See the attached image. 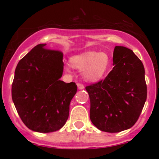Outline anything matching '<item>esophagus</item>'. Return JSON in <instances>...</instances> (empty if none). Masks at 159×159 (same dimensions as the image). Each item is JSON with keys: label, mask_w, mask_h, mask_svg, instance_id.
I'll return each mask as SVG.
<instances>
[{"label": "esophagus", "mask_w": 159, "mask_h": 159, "mask_svg": "<svg viewBox=\"0 0 159 159\" xmlns=\"http://www.w3.org/2000/svg\"><path fill=\"white\" fill-rule=\"evenodd\" d=\"M77 86H78V90H83V89L84 88V86L83 84H80V83H78Z\"/></svg>", "instance_id": "34e87169"}]
</instances>
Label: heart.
I'll use <instances>...</instances> for the list:
<instances>
[{"mask_svg": "<svg viewBox=\"0 0 159 159\" xmlns=\"http://www.w3.org/2000/svg\"><path fill=\"white\" fill-rule=\"evenodd\" d=\"M70 62L75 68L83 70L87 80L96 81L103 77L109 66L110 60L105 53L88 51L71 57ZM66 70L70 72L71 68L66 66Z\"/></svg>", "mask_w": 159, "mask_h": 159, "instance_id": "obj_1", "label": "heart"}]
</instances>
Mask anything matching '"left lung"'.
I'll return each mask as SVG.
<instances>
[{
  "mask_svg": "<svg viewBox=\"0 0 159 159\" xmlns=\"http://www.w3.org/2000/svg\"><path fill=\"white\" fill-rule=\"evenodd\" d=\"M112 70L104 81L86 87L90 100V118L103 132L130 129L139 118L147 100L143 63L131 49L116 46Z\"/></svg>",
  "mask_w": 159,
  "mask_h": 159,
  "instance_id": "obj_1",
  "label": "left lung"
}]
</instances>
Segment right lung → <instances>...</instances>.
<instances>
[{
    "label": "right lung",
    "instance_id": "right-lung-1",
    "mask_svg": "<svg viewBox=\"0 0 159 159\" xmlns=\"http://www.w3.org/2000/svg\"><path fill=\"white\" fill-rule=\"evenodd\" d=\"M63 58L61 52L39 44L16 66L12 98L20 118L30 130L56 132L68 119L69 105L77 92V85L61 81Z\"/></svg>",
    "mask_w": 159,
    "mask_h": 159
}]
</instances>
